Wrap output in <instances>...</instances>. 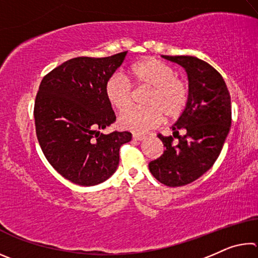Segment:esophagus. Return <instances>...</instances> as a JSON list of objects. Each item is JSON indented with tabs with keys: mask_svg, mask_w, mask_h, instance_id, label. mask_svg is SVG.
<instances>
[{
	"mask_svg": "<svg viewBox=\"0 0 258 258\" xmlns=\"http://www.w3.org/2000/svg\"><path fill=\"white\" fill-rule=\"evenodd\" d=\"M146 139V137H142V135H133V140L134 141H143Z\"/></svg>",
	"mask_w": 258,
	"mask_h": 258,
	"instance_id": "34e87169",
	"label": "esophagus"
}]
</instances>
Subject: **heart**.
<instances>
[{
  "mask_svg": "<svg viewBox=\"0 0 258 258\" xmlns=\"http://www.w3.org/2000/svg\"><path fill=\"white\" fill-rule=\"evenodd\" d=\"M176 72L168 64L156 59H146L131 68L128 78L138 85L151 87L147 99L148 108H132L121 113L119 127L137 134H143L166 118H176L184 110L189 99L185 83L177 80ZM104 92L109 103L123 111L132 102V85L123 75L111 76L106 83Z\"/></svg>",
  "mask_w": 258,
  "mask_h": 258,
  "instance_id": "1",
  "label": "heart"
}]
</instances>
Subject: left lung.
I'll return each mask as SVG.
<instances>
[{"label": "left lung", "mask_w": 258, "mask_h": 258, "mask_svg": "<svg viewBox=\"0 0 258 258\" xmlns=\"http://www.w3.org/2000/svg\"><path fill=\"white\" fill-rule=\"evenodd\" d=\"M185 69L189 99L172 126L173 137L158 135L164 154L149 163L152 175L167 186H182L204 175L215 163L231 127V98L221 74L190 55H163ZM178 130H184L183 137ZM174 137L179 139L172 145Z\"/></svg>", "instance_id": "obj_1"}]
</instances>
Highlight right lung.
<instances>
[{"mask_svg": "<svg viewBox=\"0 0 258 258\" xmlns=\"http://www.w3.org/2000/svg\"><path fill=\"white\" fill-rule=\"evenodd\" d=\"M126 54L78 56L41 82L34 107L38 143L52 167L75 184L108 180L118 167L119 148L132 140L130 132L100 133L116 120L104 87Z\"/></svg>", "mask_w": 258, "mask_h": 258, "instance_id": "right-lung-1", "label": "right lung"}]
</instances>
